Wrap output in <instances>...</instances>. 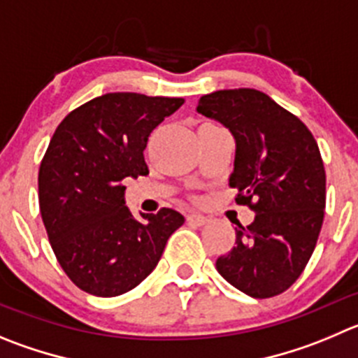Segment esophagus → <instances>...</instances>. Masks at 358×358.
<instances>
[{
  "instance_id": "1",
  "label": "esophagus",
  "mask_w": 358,
  "mask_h": 358,
  "mask_svg": "<svg viewBox=\"0 0 358 358\" xmlns=\"http://www.w3.org/2000/svg\"><path fill=\"white\" fill-rule=\"evenodd\" d=\"M187 220H189L190 224H196V226H203V224H206V217L205 215H201V213H189V215H187Z\"/></svg>"
}]
</instances>
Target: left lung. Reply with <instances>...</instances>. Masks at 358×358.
<instances>
[{"label":"left lung","instance_id":"8db88e82","mask_svg":"<svg viewBox=\"0 0 358 358\" xmlns=\"http://www.w3.org/2000/svg\"><path fill=\"white\" fill-rule=\"evenodd\" d=\"M198 113L228 127L236 143L229 187L256 213L235 228V247L217 272L255 299L286 292L306 268L325 215V168L310 130L252 88L203 95Z\"/></svg>","mask_w":358,"mask_h":358}]
</instances>
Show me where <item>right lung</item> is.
<instances>
[{"instance_id": "obj_1", "label": "right lung", "mask_w": 358, "mask_h": 358, "mask_svg": "<svg viewBox=\"0 0 358 358\" xmlns=\"http://www.w3.org/2000/svg\"><path fill=\"white\" fill-rule=\"evenodd\" d=\"M183 99L106 93L63 118L40 162L38 203L63 272L83 292L118 296L150 275L169 236L185 222L160 208L138 220L125 178L148 175L146 143Z\"/></svg>"}]
</instances>
